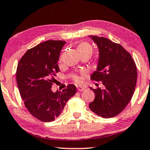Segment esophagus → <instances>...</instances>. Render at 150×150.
I'll list each match as a JSON object with an SVG mask.
<instances>
[{
    "label": "esophagus",
    "instance_id": "1",
    "mask_svg": "<svg viewBox=\"0 0 150 150\" xmlns=\"http://www.w3.org/2000/svg\"><path fill=\"white\" fill-rule=\"evenodd\" d=\"M77 90L79 92H82V91H83L84 90L86 89V88L85 87H83V86H77Z\"/></svg>",
    "mask_w": 150,
    "mask_h": 150
}]
</instances>
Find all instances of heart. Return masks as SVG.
<instances>
[{"mask_svg":"<svg viewBox=\"0 0 150 150\" xmlns=\"http://www.w3.org/2000/svg\"><path fill=\"white\" fill-rule=\"evenodd\" d=\"M77 50L79 54L87 53V52L92 54V51H93L92 46L90 45L89 43H86V42L80 43L77 47ZM73 79H74V81L76 82H80L81 81V77H79V76L77 75H73Z\"/></svg>","mask_w":150,"mask_h":150,"instance_id":"b5f03b06","label":"heart"}]
</instances>
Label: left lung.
<instances>
[{
    "label": "left lung",
    "mask_w": 150,
    "mask_h": 150,
    "mask_svg": "<svg viewBox=\"0 0 150 150\" xmlns=\"http://www.w3.org/2000/svg\"><path fill=\"white\" fill-rule=\"evenodd\" d=\"M98 47L96 71L91 79L102 81L104 90L93 89L95 98L89 104L92 112L104 118L116 116L131 100L137 79L136 64L120 44L105 37L90 36Z\"/></svg>",
    "instance_id": "8db88e82"
}]
</instances>
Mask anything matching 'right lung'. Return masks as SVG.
Here are the masks:
<instances>
[{"mask_svg":"<svg viewBox=\"0 0 150 150\" xmlns=\"http://www.w3.org/2000/svg\"><path fill=\"white\" fill-rule=\"evenodd\" d=\"M65 43L54 40L43 42L28 50L18 62L16 80L20 96L30 114L40 121L49 122L58 118L69 99L76 93L73 84L62 91H52Z\"/></svg>","mask_w":150,"mask_h":150,"instance_id":"1","label":"right lung"}]
</instances>
